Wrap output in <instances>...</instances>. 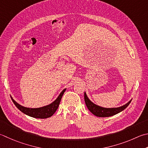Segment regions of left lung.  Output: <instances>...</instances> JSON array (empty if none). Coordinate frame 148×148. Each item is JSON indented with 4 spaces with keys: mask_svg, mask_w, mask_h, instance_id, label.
Here are the masks:
<instances>
[{
    "mask_svg": "<svg viewBox=\"0 0 148 148\" xmlns=\"http://www.w3.org/2000/svg\"><path fill=\"white\" fill-rule=\"evenodd\" d=\"M84 99H85V104L86 106H87L88 109L89 110V111L92 114H93L94 115H95V116L99 117H110L115 114H119V112L124 110L130 105V103H131V101L132 100L131 99L128 103H127L126 105H124L122 106L118 107V108H107L95 105L94 103H92V101L88 99V97H87V95H86L85 92V94H84Z\"/></svg>",
    "mask_w": 148,
    "mask_h": 148,
    "instance_id": "1",
    "label": "left lung"
}]
</instances>
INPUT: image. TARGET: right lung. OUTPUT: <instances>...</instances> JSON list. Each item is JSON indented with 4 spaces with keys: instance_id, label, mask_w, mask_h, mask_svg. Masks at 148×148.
Masks as SVG:
<instances>
[{
    "instance_id": "add662e5",
    "label": "right lung",
    "mask_w": 148,
    "mask_h": 148,
    "mask_svg": "<svg viewBox=\"0 0 148 148\" xmlns=\"http://www.w3.org/2000/svg\"><path fill=\"white\" fill-rule=\"evenodd\" d=\"M65 90L66 88L63 89L62 92H61L60 95H58V97H57V99L54 101H53V103H51L50 105L37 108H31L24 107L19 105L18 103H16L12 97H11V99H12V101L13 103L14 104V105L17 107V108H18V110H20L24 113V114L34 118L46 119L51 117L52 115L54 114L55 112L57 110V109L59 106L61 99H62V97Z\"/></svg>"
}]
</instances>
